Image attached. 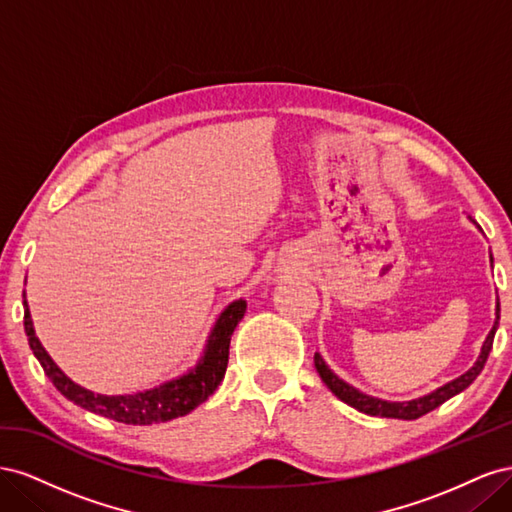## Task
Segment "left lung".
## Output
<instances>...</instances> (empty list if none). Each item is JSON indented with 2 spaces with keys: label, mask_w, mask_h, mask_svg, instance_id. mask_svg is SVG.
<instances>
[{
  "label": "left lung",
  "mask_w": 512,
  "mask_h": 512,
  "mask_svg": "<svg viewBox=\"0 0 512 512\" xmlns=\"http://www.w3.org/2000/svg\"><path fill=\"white\" fill-rule=\"evenodd\" d=\"M498 320H500V303L498 307H495V322L493 327L485 339L483 348H480V354L476 363L466 371V374L455 378L453 382H448L444 386H440V389H436L433 393L425 395V397H418V399H412V401H384V399H378V397H369L361 391H356L354 386L346 384L344 380H339L333 371L327 367V363L322 361V356L316 352L314 354V365H316V371L320 374L322 382L329 386L331 393L342 399L344 404L356 408L363 414H369V416H384V418H401V421H414V418L423 416L431 410H436L438 406H442L446 399H451L453 395L461 393L463 389H468V386L476 380V376L483 371L485 363H487V356L493 348V337H495V331H498Z\"/></svg>",
  "instance_id": "8db88e82"
}]
</instances>
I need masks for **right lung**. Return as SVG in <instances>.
I'll return each instance as SVG.
<instances>
[{
    "instance_id": "1",
    "label": "right lung",
    "mask_w": 512,
    "mask_h": 512,
    "mask_svg": "<svg viewBox=\"0 0 512 512\" xmlns=\"http://www.w3.org/2000/svg\"><path fill=\"white\" fill-rule=\"evenodd\" d=\"M23 305H25L23 324L29 339V348L34 350V356L40 361L44 374L49 376V380L55 384V389L66 399L74 401L76 406L126 425H153V423L173 421V418L185 416L203 404V401H207L209 395H213V391L218 389L226 374L230 337L235 333L237 324L241 322L247 307L245 301L239 299V301H232L224 309L220 318L213 324L203 359H200L188 374H183L170 382H164L156 386V389H149L143 393L98 395L83 389L79 384H74L64 371L53 363L49 352L42 348L40 339L36 337L27 301H23Z\"/></svg>"
}]
</instances>
